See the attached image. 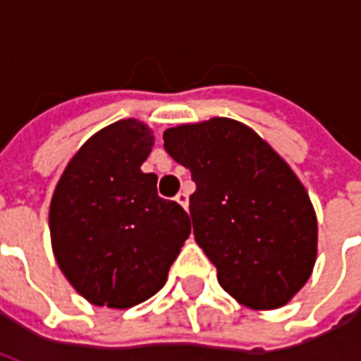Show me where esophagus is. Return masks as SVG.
I'll return each mask as SVG.
<instances>
[{
	"label": "esophagus",
	"instance_id": "esophagus-1",
	"mask_svg": "<svg viewBox=\"0 0 361 361\" xmlns=\"http://www.w3.org/2000/svg\"><path fill=\"white\" fill-rule=\"evenodd\" d=\"M176 201H178V203H180L181 207H183V209L188 211V207H189V195H188V193H185V191H183V193H178V197H176Z\"/></svg>",
	"mask_w": 361,
	"mask_h": 361
}]
</instances>
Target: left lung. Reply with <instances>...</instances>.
I'll return each mask as SVG.
<instances>
[{"mask_svg":"<svg viewBox=\"0 0 361 361\" xmlns=\"http://www.w3.org/2000/svg\"><path fill=\"white\" fill-rule=\"evenodd\" d=\"M164 149L195 181L193 234L220 286L251 310L286 305L317 259V216L294 170L230 118L170 127Z\"/></svg>","mask_w":361,"mask_h":361,"instance_id":"left-lung-1","label":"left lung"}]
</instances>
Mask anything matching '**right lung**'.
Returning <instances> with one entry per match:
<instances>
[{
  "label": "right lung",
  "instance_id": "1",
  "mask_svg": "<svg viewBox=\"0 0 361 361\" xmlns=\"http://www.w3.org/2000/svg\"><path fill=\"white\" fill-rule=\"evenodd\" d=\"M152 147L147 123L119 119L75 152L51 195L54 257L94 305L127 310L157 294L191 234L188 212L141 170Z\"/></svg>",
  "mask_w": 361,
  "mask_h": 361
}]
</instances>
